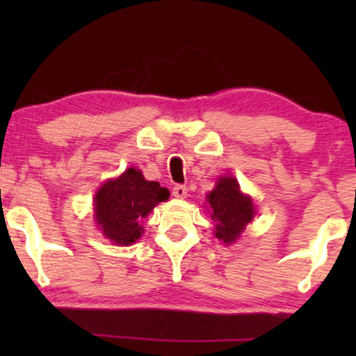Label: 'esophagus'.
I'll list each match as a JSON object with an SVG mask.
<instances>
[{
	"mask_svg": "<svg viewBox=\"0 0 356 356\" xmlns=\"http://www.w3.org/2000/svg\"><path fill=\"white\" fill-rule=\"evenodd\" d=\"M173 196L178 199H184L188 196V188L184 186V184H177V186L173 188Z\"/></svg>",
	"mask_w": 356,
	"mask_h": 356,
	"instance_id": "esophagus-1",
	"label": "esophagus"
}]
</instances>
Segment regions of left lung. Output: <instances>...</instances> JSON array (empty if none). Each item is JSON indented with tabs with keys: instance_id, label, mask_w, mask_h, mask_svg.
I'll return each instance as SVG.
<instances>
[{
	"instance_id": "left-lung-1",
	"label": "left lung",
	"mask_w": 356,
	"mask_h": 356,
	"mask_svg": "<svg viewBox=\"0 0 356 356\" xmlns=\"http://www.w3.org/2000/svg\"><path fill=\"white\" fill-rule=\"evenodd\" d=\"M216 236L225 245L235 243L256 216L254 202L241 193L235 177L225 175L217 179L216 188L207 194Z\"/></svg>"
}]
</instances>
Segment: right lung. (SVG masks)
<instances>
[{
    "label": "right lung",
    "instance_id": "add662e5",
    "mask_svg": "<svg viewBox=\"0 0 356 356\" xmlns=\"http://www.w3.org/2000/svg\"><path fill=\"white\" fill-rule=\"evenodd\" d=\"M168 197L167 188L157 181H147L140 170L131 167L118 178L105 181L97 191L94 197L97 227L113 245H133L144 233L140 220Z\"/></svg>",
    "mask_w": 356,
    "mask_h": 356
}]
</instances>
